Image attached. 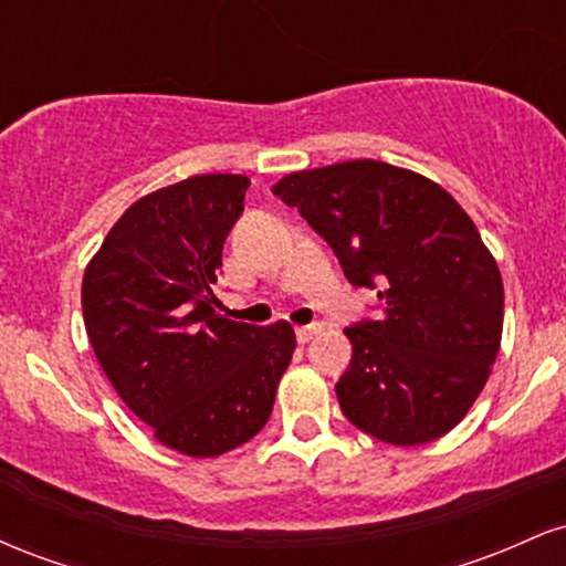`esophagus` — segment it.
<instances>
[{"instance_id":"1","label":"esophagus","mask_w":566,"mask_h":566,"mask_svg":"<svg viewBox=\"0 0 566 566\" xmlns=\"http://www.w3.org/2000/svg\"><path fill=\"white\" fill-rule=\"evenodd\" d=\"M322 333V324H305V327H297L295 335H297V343H308L314 340L316 335Z\"/></svg>"}]
</instances>
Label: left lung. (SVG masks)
I'll return each instance as SVG.
<instances>
[{"label": "left lung", "instance_id": "left-lung-1", "mask_svg": "<svg viewBox=\"0 0 566 566\" xmlns=\"http://www.w3.org/2000/svg\"><path fill=\"white\" fill-rule=\"evenodd\" d=\"M274 193L333 247L354 287L378 290L380 319L346 327L343 415L396 447L452 431L503 335V279L473 220L433 180L375 159L292 172Z\"/></svg>", "mask_w": 566, "mask_h": 566}]
</instances>
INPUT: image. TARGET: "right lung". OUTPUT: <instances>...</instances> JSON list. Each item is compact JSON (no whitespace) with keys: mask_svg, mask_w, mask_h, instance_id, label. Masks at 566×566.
<instances>
[{"mask_svg":"<svg viewBox=\"0 0 566 566\" xmlns=\"http://www.w3.org/2000/svg\"><path fill=\"white\" fill-rule=\"evenodd\" d=\"M244 175H193L135 201L82 282L103 373L154 437L216 458L271 418L295 333L231 322L212 303L223 242L244 212Z\"/></svg>","mask_w":566,"mask_h":566,"instance_id":"obj_1","label":"right lung"}]
</instances>
